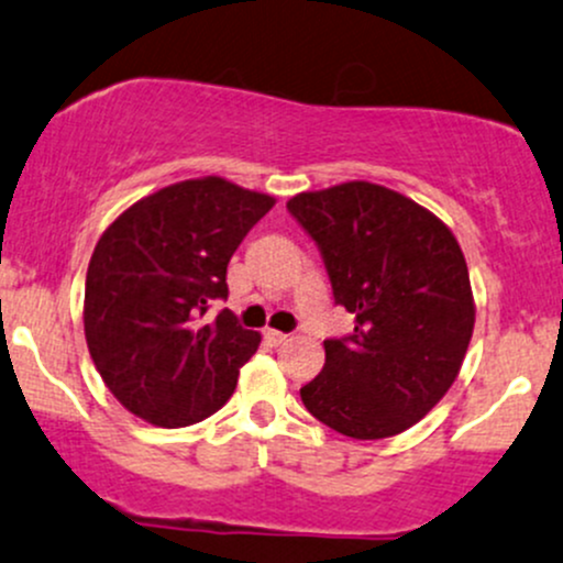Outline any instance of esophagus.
Masks as SVG:
<instances>
[{"label":"esophagus","instance_id":"1","mask_svg":"<svg viewBox=\"0 0 563 563\" xmlns=\"http://www.w3.org/2000/svg\"><path fill=\"white\" fill-rule=\"evenodd\" d=\"M263 338L268 341V346H282L284 341H287V332H279V330H265Z\"/></svg>","mask_w":563,"mask_h":563}]
</instances>
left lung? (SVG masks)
Segmentation results:
<instances>
[{"mask_svg":"<svg viewBox=\"0 0 563 563\" xmlns=\"http://www.w3.org/2000/svg\"><path fill=\"white\" fill-rule=\"evenodd\" d=\"M289 214L311 235L354 332L324 341L300 389L313 419L356 440L400 434L443 400L475 328L467 263L432 211L373 183L300 192Z\"/></svg>","mask_w":563,"mask_h":563,"instance_id":"left-lung-1","label":"left lung"}]
</instances>
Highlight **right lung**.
I'll return each instance as SVG.
<instances>
[{
    "label": "right lung",
    "instance_id": "obj_1",
    "mask_svg": "<svg viewBox=\"0 0 563 563\" xmlns=\"http://www.w3.org/2000/svg\"><path fill=\"white\" fill-rule=\"evenodd\" d=\"M222 177L168 185L125 209L96 244L86 276L88 352L120 405L155 427H187L231 400L260 332L211 300L228 263L274 207Z\"/></svg>",
    "mask_w": 563,
    "mask_h": 563
}]
</instances>
